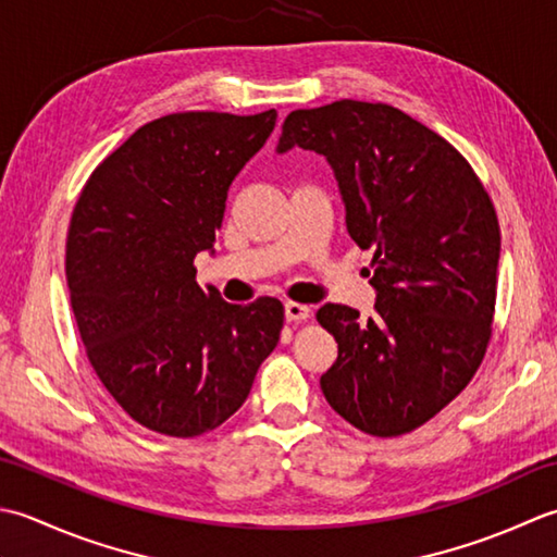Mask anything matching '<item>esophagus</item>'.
<instances>
[{
	"label": "esophagus",
	"instance_id": "obj_1",
	"mask_svg": "<svg viewBox=\"0 0 557 557\" xmlns=\"http://www.w3.org/2000/svg\"><path fill=\"white\" fill-rule=\"evenodd\" d=\"M310 308L302 302H286V320L288 322H305L310 317Z\"/></svg>",
	"mask_w": 557,
	"mask_h": 557
}]
</instances>
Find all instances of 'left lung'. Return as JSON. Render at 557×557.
<instances>
[{"mask_svg": "<svg viewBox=\"0 0 557 557\" xmlns=\"http://www.w3.org/2000/svg\"><path fill=\"white\" fill-rule=\"evenodd\" d=\"M295 146L326 158L348 235L374 255V317L362 322L336 302L317 310L338 344L322 392L362 433L406 435L467 387L491 342L500 262L493 201L449 141L384 103L293 110L276 151Z\"/></svg>", "mask_w": 557, "mask_h": 557, "instance_id": "8db88e82", "label": "left lung"}]
</instances>
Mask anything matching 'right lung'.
<instances>
[{
    "label": "right lung",
    "instance_id": "1",
    "mask_svg": "<svg viewBox=\"0 0 557 557\" xmlns=\"http://www.w3.org/2000/svg\"><path fill=\"white\" fill-rule=\"evenodd\" d=\"M259 115L175 112L100 163L66 235V286L86 356L136 423L197 437L240 408L276 348L283 305L199 288L235 175L274 132Z\"/></svg>",
    "mask_w": 557,
    "mask_h": 557
}]
</instances>
